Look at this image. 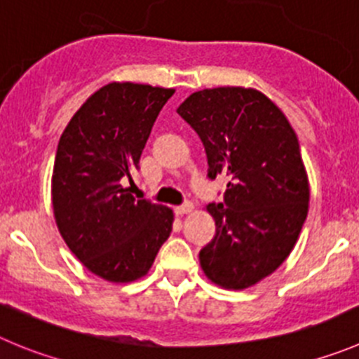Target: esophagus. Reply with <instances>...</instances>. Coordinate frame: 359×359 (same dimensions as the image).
Returning a JSON list of instances; mask_svg holds the SVG:
<instances>
[{
  "mask_svg": "<svg viewBox=\"0 0 359 359\" xmlns=\"http://www.w3.org/2000/svg\"><path fill=\"white\" fill-rule=\"evenodd\" d=\"M193 209H195V207H193V203L186 202V203H182V205L175 207V214L177 216H184V214H189Z\"/></svg>",
  "mask_w": 359,
  "mask_h": 359,
  "instance_id": "34e87169",
  "label": "esophagus"
}]
</instances>
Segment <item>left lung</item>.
I'll use <instances>...</instances> for the list:
<instances>
[{
    "instance_id": "1",
    "label": "left lung",
    "mask_w": 359,
    "mask_h": 359,
    "mask_svg": "<svg viewBox=\"0 0 359 359\" xmlns=\"http://www.w3.org/2000/svg\"><path fill=\"white\" fill-rule=\"evenodd\" d=\"M205 147L209 179L225 177L207 210L216 236L200 266L216 285L243 290L290 255L308 214L310 186L297 136L262 92L219 86L191 93L177 109Z\"/></svg>"
}]
</instances>
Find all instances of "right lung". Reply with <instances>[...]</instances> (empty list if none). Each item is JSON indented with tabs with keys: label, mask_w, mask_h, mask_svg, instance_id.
<instances>
[{
	"label": "right lung",
	"mask_w": 359,
	"mask_h": 359,
	"mask_svg": "<svg viewBox=\"0 0 359 359\" xmlns=\"http://www.w3.org/2000/svg\"><path fill=\"white\" fill-rule=\"evenodd\" d=\"M173 93L109 83L76 111L56 149L51 195L60 233L86 269L113 283L145 276L172 232L173 210L136 200L123 184L133 182L130 172Z\"/></svg>",
	"instance_id": "1"
}]
</instances>
